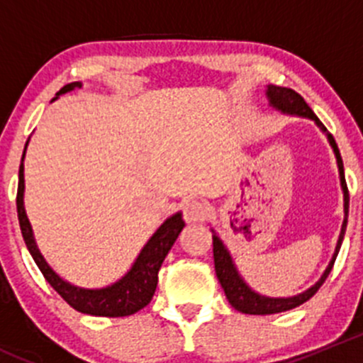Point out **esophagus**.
I'll list each match as a JSON object with an SVG mask.
<instances>
[{
	"mask_svg": "<svg viewBox=\"0 0 363 363\" xmlns=\"http://www.w3.org/2000/svg\"><path fill=\"white\" fill-rule=\"evenodd\" d=\"M208 214L207 203L202 200H189L184 205V219L188 223H199L203 221L205 216Z\"/></svg>",
	"mask_w": 363,
	"mask_h": 363,
	"instance_id": "obj_1",
	"label": "esophagus"
}]
</instances>
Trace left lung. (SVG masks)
<instances>
[{
    "label": "left lung",
    "instance_id": "left-lung-1",
    "mask_svg": "<svg viewBox=\"0 0 363 363\" xmlns=\"http://www.w3.org/2000/svg\"><path fill=\"white\" fill-rule=\"evenodd\" d=\"M265 94L272 108H276V111L283 113H290V116L307 117V119L314 121V124H316V126L327 135L328 144H330V147L334 149L335 160H337L340 188H342V195H344V221H342V228H340L334 256H332L330 263H328V267L325 269V272L321 274V277L313 284V286L307 288V290L302 291V294L294 295V296H265L252 290L250 284L244 281V277L240 276L239 270H237L228 247H226L225 242L219 239L218 233L212 230V251H214L216 276H218L219 283H221V288L225 290L226 298H228V302L232 303L233 309L240 311V313L244 314H259V316H263V314H276V313H284V311L295 309V307L302 306L303 302H307L311 296L320 290V286L325 283V279H327L328 274H330L332 267H334L335 258H337V252L340 250V244H342V239H344V232H346L347 208H350V193H347L346 179H344L342 158H340L339 147L337 144H335L334 137L328 133L327 128H325L323 123L318 119L316 113L311 111V107L303 101V98L300 96L298 93H295L294 89H288V87H279V86H267Z\"/></svg>",
    "mask_w": 363,
    "mask_h": 363
}]
</instances>
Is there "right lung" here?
<instances>
[{"mask_svg":"<svg viewBox=\"0 0 363 363\" xmlns=\"http://www.w3.org/2000/svg\"><path fill=\"white\" fill-rule=\"evenodd\" d=\"M82 82H69L65 87H61L52 98L56 101L61 94H67L73 89H80ZM29 142V140H28ZM28 142L23 152L19 167V188H17V216H19L21 232H23L24 242L28 246V251L31 252L33 259L42 270L43 277L47 283L54 288L75 311L91 316H107V318H119L130 316L137 311L144 309L151 302L152 295L156 291L158 284V272L161 269L164 256L172 250L174 242L177 240L179 233L184 228L182 221V212H175L170 218L164 219L163 225L152 233L151 239L145 242L142 251L138 252L137 259L133 262L131 269L121 277L116 283L108 284L105 288H80L75 284L65 281L60 274L54 272L52 267L45 262L43 255L36 246L35 235H33L31 223L26 216L24 208V156L28 149Z\"/></svg>","mask_w":363,"mask_h":363,"instance_id":"add662e5","label":"right lung"}]
</instances>
